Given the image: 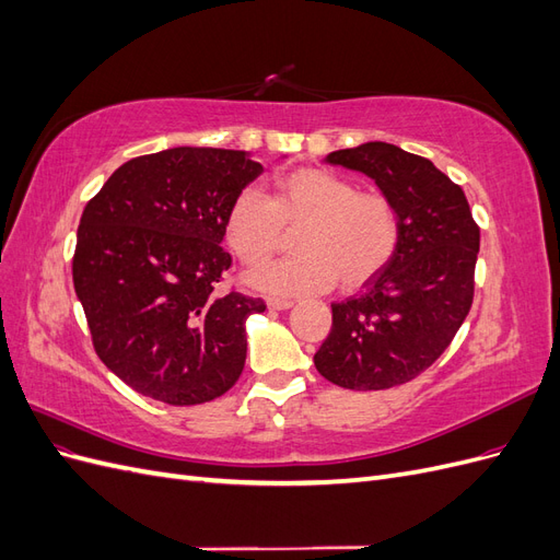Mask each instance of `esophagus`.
Returning <instances> with one entry per match:
<instances>
[{"label": "esophagus", "instance_id": "34e87169", "mask_svg": "<svg viewBox=\"0 0 560 560\" xmlns=\"http://www.w3.org/2000/svg\"><path fill=\"white\" fill-rule=\"evenodd\" d=\"M292 306H294L292 299H282V296H270L268 299V308H273V311H287Z\"/></svg>", "mask_w": 560, "mask_h": 560}]
</instances>
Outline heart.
I'll return each mask as SVG.
<instances>
[{
  "mask_svg": "<svg viewBox=\"0 0 560 560\" xmlns=\"http://www.w3.org/2000/svg\"><path fill=\"white\" fill-rule=\"evenodd\" d=\"M299 254L249 276L264 292L313 294L360 290L395 259L401 214L393 196L360 189L358 182L325 167H296L273 179V191L247 189L233 196L224 217V238L238 261L257 268L270 261L296 231Z\"/></svg>",
  "mask_w": 560,
  "mask_h": 560,
  "instance_id": "1",
  "label": "heart"
}]
</instances>
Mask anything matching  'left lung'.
Listing matches in <instances>:
<instances>
[{
  "instance_id": "1",
  "label": "left lung",
  "mask_w": 560,
  "mask_h": 560,
  "mask_svg": "<svg viewBox=\"0 0 560 560\" xmlns=\"http://www.w3.org/2000/svg\"><path fill=\"white\" fill-rule=\"evenodd\" d=\"M327 161L369 175L393 196L401 243L362 294L331 303V331L315 366L346 389L409 383L442 358L471 308L479 224L460 186L395 144L338 149Z\"/></svg>"
}]
</instances>
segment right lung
<instances>
[{
	"label": "right lung",
	"instance_id": "1",
	"mask_svg": "<svg viewBox=\"0 0 560 560\" xmlns=\"http://www.w3.org/2000/svg\"><path fill=\"white\" fill-rule=\"evenodd\" d=\"M261 171L245 151L175 147L130 159L83 208L74 290L97 358L135 393L191 406L241 378L245 319L266 303L214 290L226 210Z\"/></svg>",
	"mask_w": 560,
	"mask_h": 560
}]
</instances>
